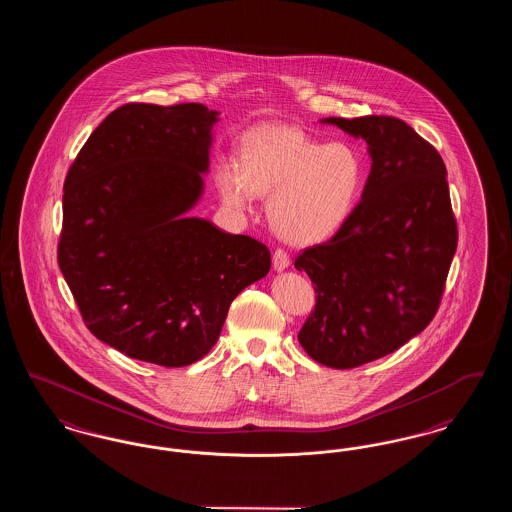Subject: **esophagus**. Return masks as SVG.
<instances>
[{
	"mask_svg": "<svg viewBox=\"0 0 512 512\" xmlns=\"http://www.w3.org/2000/svg\"><path fill=\"white\" fill-rule=\"evenodd\" d=\"M290 255H288V251H284V249H276L274 251V255H272V265H274V270H286V268L290 267Z\"/></svg>",
	"mask_w": 512,
	"mask_h": 512,
	"instance_id": "34e87169",
	"label": "esophagus"
}]
</instances>
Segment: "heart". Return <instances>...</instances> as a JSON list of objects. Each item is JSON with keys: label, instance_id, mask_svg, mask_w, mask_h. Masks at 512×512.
Listing matches in <instances>:
<instances>
[{"label": "heart", "instance_id": "b5f03b06", "mask_svg": "<svg viewBox=\"0 0 512 512\" xmlns=\"http://www.w3.org/2000/svg\"><path fill=\"white\" fill-rule=\"evenodd\" d=\"M365 184L361 153L349 144H322L292 126H261L240 149V169L220 163L217 188L226 205L249 207L267 197L274 232L297 245L332 238L353 213Z\"/></svg>", "mask_w": 512, "mask_h": 512}]
</instances>
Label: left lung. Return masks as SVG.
Returning a JSON list of instances; mask_svg holds the SVG:
<instances>
[{"instance_id": "obj_1", "label": "left lung", "mask_w": 512, "mask_h": 512, "mask_svg": "<svg viewBox=\"0 0 512 512\" xmlns=\"http://www.w3.org/2000/svg\"><path fill=\"white\" fill-rule=\"evenodd\" d=\"M320 122L363 138L372 165L336 236L295 259L317 293L297 340L320 365L355 368L432 322L457 251V220L441 155L407 122L378 115Z\"/></svg>"}]
</instances>
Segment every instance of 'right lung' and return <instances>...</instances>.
I'll list each match as a JSON object with an SVG mask.
<instances>
[{
  "mask_svg": "<svg viewBox=\"0 0 512 512\" xmlns=\"http://www.w3.org/2000/svg\"><path fill=\"white\" fill-rule=\"evenodd\" d=\"M219 115L126 103L67 174L59 268L88 330L130 359L199 361L236 295L270 270L267 245L186 215L203 195Z\"/></svg>",
  "mask_w": 512,
  "mask_h": 512,
  "instance_id": "right-lung-1",
  "label": "right lung"
}]
</instances>
